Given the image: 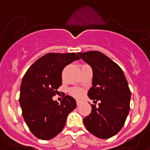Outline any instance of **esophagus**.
<instances>
[{
  "mask_svg": "<svg viewBox=\"0 0 150 150\" xmlns=\"http://www.w3.org/2000/svg\"><path fill=\"white\" fill-rule=\"evenodd\" d=\"M76 103H77V105H78V106H79V105H80V104L81 103V100H76Z\"/></svg>",
  "mask_w": 150,
  "mask_h": 150,
  "instance_id": "esophagus-1",
  "label": "esophagus"
}]
</instances>
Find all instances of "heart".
Instances as JSON below:
<instances>
[{"label": "heart", "instance_id": "1", "mask_svg": "<svg viewBox=\"0 0 150 150\" xmlns=\"http://www.w3.org/2000/svg\"><path fill=\"white\" fill-rule=\"evenodd\" d=\"M71 93L73 95V96H75V97H80L81 96H82L83 91H82V90L79 89V88H75V89L71 90Z\"/></svg>", "mask_w": 150, "mask_h": 150}]
</instances>
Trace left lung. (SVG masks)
<instances>
[{
	"label": "left lung",
	"mask_w": 150,
	"mask_h": 150,
	"mask_svg": "<svg viewBox=\"0 0 150 150\" xmlns=\"http://www.w3.org/2000/svg\"><path fill=\"white\" fill-rule=\"evenodd\" d=\"M93 71L92 87L88 96L94 103L84 125L100 139H108L120 131L130 110L131 91L122 69L110 58L99 51L79 53Z\"/></svg>",
	"instance_id": "left-lung-1"
}]
</instances>
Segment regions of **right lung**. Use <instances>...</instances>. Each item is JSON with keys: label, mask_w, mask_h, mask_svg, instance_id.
Returning <instances> with one entry per match:
<instances>
[{"label": "right lung", "mask_w": 150, "mask_h": 150, "mask_svg": "<svg viewBox=\"0 0 150 150\" xmlns=\"http://www.w3.org/2000/svg\"><path fill=\"white\" fill-rule=\"evenodd\" d=\"M79 59L75 53H47L23 77L19 96L23 116L30 131L41 140H50L61 132L68 115L76 107L75 100L69 95L60 103L53 97L62 84V69Z\"/></svg>", "instance_id": "right-lung-1"}]
</instances>
